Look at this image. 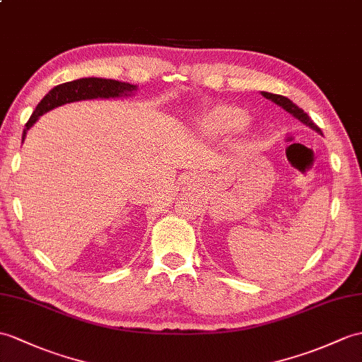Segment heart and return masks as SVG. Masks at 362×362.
<instances>
[{
    "instance_id": "heart-1",
    "label": "heart",
    "mask_w": 362,
    "mask_h": 362,
    "mask_svg": "<svg viewBox=\"0 0 362 362\" xmlns=\"http://www.w3.org/2000/svg\"><path fill=\"white\" fill-rule=\"evenodd\" d=\"M248 115L233 106H219L208 114L205 119V128L213 132L236 134L245 128Z\"/></svg>"
}]
</instances>
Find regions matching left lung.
Instances as JSON below:
<instances>
[{
  "instance_id": "1",
  "label": "left lung",
  "mask_w": 362,
  "mask_h": 362,
  "mask_svg": "<svg viewBox=\"0 0 362 362\" xmlns=\"http://www.w3.org/2000/svg\"><path fill=\"white\" fill-rule=\"evenodd\" d=\"M262 95H264L265 98H268V100H272V102H274L276 105H279L281 107H284L285 111L295 115L298 120H300L302 123H305L307 126H310V128H313V129L317 131L319 134H322V131L317 128V124H315L313 120L308 117V114L304 112V109H300L299 106H296L295 103L291 102L290 98L284 97V95H277V94H270V92H262Z\"/></svg>"
}]
</instances>
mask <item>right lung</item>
Wrapping results in <instances>:
<instances>
[{
  "mask_svg": "<svg viewBox=\"0 0 362 362\" xmlns=\"http://www.w3.org/2000/svg\"><path fill=\"white\" fill-rule=\"evenodd\" d=\"M136 89L134 85L129 83H122L117 80H107V78H80L74 81L63 83L54 89H50L45 98L37 105L35 111L30 115L29 122L26 123V128L23 131V140L26 137L28 129L38 120L40 115L46 114L50 109L57 106H62L66 103L78 102V100H90V98H109V97H120L128 95L129 92Z\"/></svg>",
  "mask_w": 362,
  "mask_h": 362,
  "instance_id": "obj_1",
  "label": "right lung"
}]
</instances>
